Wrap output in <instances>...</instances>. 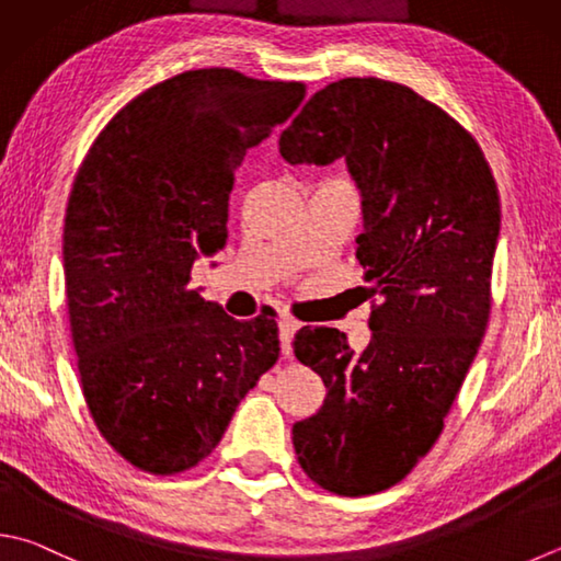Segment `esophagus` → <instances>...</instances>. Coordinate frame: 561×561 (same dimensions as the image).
Listing matches in <instances>:
<instances>
[{"mask_svg":"<svg viewBox=\"0 0 561 561\" xmlns=\"http://www.w3.org/2000/svg\"><path fill=\"white\" fill-rule=\"evenodd\" d=\"M298 330H300V322L293 320V317L283 314L280 320H278V336H280V354H283V358H290V342H293V336H295V332H298Z\"/></svg>","mask_w":561,"mask_h":561,"instance_id":"esophagus-1","label":"esophagus"}]
</instances>
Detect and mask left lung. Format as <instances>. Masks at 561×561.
<instances>
[{
    "instance_id": "obj_1",
    "label": "left lung",
    "mask_w": 561,
    "mask_h": 561,
    "mask_svg": "<svg viewBox=\"0 0 561 561\" xmlns=\"http://www.w3.org/2000/svg\"><path fill=\"white\" fill-rule=\"evenodd\" d=\"M290 165L344 158L362 190L371 342L302 327L293 352L327 388L293 425L298 463L336 495L386 491L435 447L491 317L501 197L477 139L405 84L344 78L280 134ZM368 295V298H371Z\"/></svg>"
}]
</instances>
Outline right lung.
Here are the masks:
<instances>
[{
    "label": "right lung",
    "mask_w": 561,
    "mask_h": 561,
    "mask_svg": "<svg viewBox=\"0 0 561 561\" xmlns=\"http://www.w3.org/2000/svg\"><path fill=\"white\" fill-rule=\"evenodd\" d=\"M305 90L187 70L116 112L82 158L62 227L70 334L94 427L134 469L197 467L278 362L273 314L234 320L190 271L227 244L237 168Z\"/></svg>",
    "instance_id": "obj_1"
}]
</instances>
